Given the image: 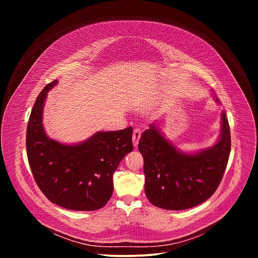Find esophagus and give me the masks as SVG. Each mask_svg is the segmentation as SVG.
<instances>
[{
    "mask_svg": "<svg viewBox=\"0 0 258 258\" xmlns=\"http://www.w3.org/2000/svg\"><path fill=\"white\" fill-rule=\"evenodd\" d=\"M141 135H142L141 130L136 128V130L134 131V134H133V143H134V146H135V147L138 146L139 141H140V138H141Z\"/></svg>",
    "mask_w": 258,
    "mask_h": 258,
    "instance_id": "34e87169",
    "label": "esophagus"
}]
</instances>
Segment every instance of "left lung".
<instances>
[{
  "label": "left lung",
  "mask_w": 258,
  "mask_h": 258,
  "mask_svg": "<svg viewBox=\"0 0 258 258\" xmlns=\"http://www.w3.org/2000/svg\"><path fill=\"white\" fill-rule=\"evenodd\" d=\"M138 148L144 158L145 193L154 206L166 210L197 206L215 192L228 164L231 132L226 112L218 140L208 148L183 152L154 123L143 133Z\"/></svg>",
  "instance_id": "left-lung-1"
}]
</instances>
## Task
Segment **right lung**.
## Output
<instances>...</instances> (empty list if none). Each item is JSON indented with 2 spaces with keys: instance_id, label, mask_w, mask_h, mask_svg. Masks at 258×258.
Returning a JSON list of instances; mask_svg holds the SVG:
<instances>
[{
  "instance_id": "add662e5",
  "label": "right lung",
  "mask_w": 258,
  "mask_h": 258,
  "mask_svg": "<svg viewBox=\"0 0 258 258\" xmlns=\"http://www.w3.org/2000/svg\"><path fill=\"white\" fill-rule=\"evenodd\" d=\"M48 84L36 98L26 131V152L36 185L54 204L69 210L92 211L106 205L113 193V173L133 151V127L97 132L77 144L48 137L43 124Z\"/></svg>"
}]
</instances>
